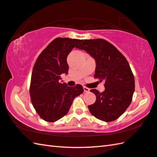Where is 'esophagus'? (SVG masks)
I'll return each instance as SVG.
<instances>
[{
  "label": "esophagus",
  "instance_id": "esophagus-1",
  "mask_svg": "<svg viewBox=\"0 0 157 157\" xmlns=\"http://www.w3.org/2000/svg\"><path fill=\"white\" fill-rule=\"evenodd\" d=\"M83 89H84V92H89V89L87 88V87H83Z\"/></svg>",
  "mask_w": 157,
  "mask_h": 157
}]
</instances>
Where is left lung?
Masks as SVG:
<instances>
[{"label": "left lung", "mask_w": 157, "mask_h": 157, "mask_svg": "<svg viewBox=\"0 0 157 157\" xmlns=\"http://www.w3.org/2000/svg\"><path fill=\"white\" fill-rule=\"evenodd\" d=\"M77 48L85 50L96 62L95 78L104 82L105 90L91 89L96 96L88 105L93 116L105 122L117 119L129 107L135 90V80L125 57L111 43L101 38L82 40Z\"/></svg>", "instance_id": "left-lung-1"}]
</instances>
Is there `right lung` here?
I'll return each mask as SVG.
<instances>
[{"instance_id":"add662e5","label":"right lung","mask_w":157,"mask_h":157,"mask_svg":"<svg viewBox=\"0 0 157 157\" xmlns=\"http://www.w3.org/2000/svg\"><path fill=\"white\" fill-rule=\"evenodd\" d=\"M82 41L56 38L38 56L31 76V101L41 119L55 122L68 113L75 97L82 94L81 85L68 87L59 82L60 75L68 73L67 57Z\"/></svg>"}]
</instances>
